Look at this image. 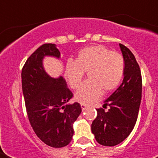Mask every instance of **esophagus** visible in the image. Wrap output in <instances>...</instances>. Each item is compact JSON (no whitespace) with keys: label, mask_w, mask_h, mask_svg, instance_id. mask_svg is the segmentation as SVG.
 Segmentation results:
<instances>
[{"label":"esophagus","mask_w":158,"mask_h":158,"mask_svg":"<svg viewBox=\"0 0 158 158\" xmlns=\"http://www.w3.org/2000/svg\"><path fill=\"white\" fill-rule=\"evenodd\" d=\"M81 108H82V110L84 111V110H85L87 109V107H88V106L85 105V104H81Z\"/></svg>","instance_id":"34e87169"}]
</instances>
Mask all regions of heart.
<instances>
[{"label": "heart", "instance_id": "b5f03b06", "mask_svg": "<svg viewBox=\"0 0 158 158\" xmlns=\"http://www.w3.org/2000/svg\"><path fill=\"white\" fill-rule=\"evenodd\" d=\"M125 72L124 56L103 46L84 48L79 52L75 61L69 60L64 68L67 83L74 90L80 87L84 73H88L89 80L74 95L77 102L85 105L98 101L102 91L109 93L116 89Z\"/></svg>", "mask_w": 158, "mask_h": 158}]
</instances>
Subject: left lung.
<instances>
[{
	"label": "left lung",
	"mask_w": 158,
	"mask_h": 158,
	"mask_svg": "<svg viewBox=\"0 0 158 158\" xmlns=\"http://www.w3.org/2000/svg\"><path fill=\"white\" fill-rule=\"evenodd\" d=\"M125 61L122 84L105 101L103 108L92 123V132L97 142L103 146H115L124 141L135 127L142 98V76L135 56L120 43Z\"/></svg>",
	"instance_id": "1"
}]
</instances>
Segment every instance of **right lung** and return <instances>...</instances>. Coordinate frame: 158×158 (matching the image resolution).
<instances>
[{"label":"right lung","instance_id":"1","mask_svg":"<svg viewBox=\"0 0 158 158\" xmlns=\"http://www.w3.org/2000/svg\"><path fill=\"white\" fill-rule=\"evenodd\" d=\"M45 56L60 57L55 44L45 43L28 57L21 78L26 111L30 125L39 139L48 146L62 148L70 143L73 123L79 117L80 104L69 103L73 98L63 77L52 79L43 67Z\"/></svg>","mask_w":158,"mask_h":158}]
</instances>
